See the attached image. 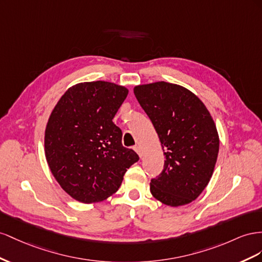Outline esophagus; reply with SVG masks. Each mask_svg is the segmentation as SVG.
<instances>
[{"mask_svg":"<svg viewBox=\"0 0 262 262\" xmlns=\"http://www.w3.org/2000/svg\"><path fill=\"white\" fill-rule=\"evenodd\" d=\"M134 149H135V151L139 155V157H141V156H143V151H141V148L140 147H138V146H136L135 148H134Z\"/></svg>","mask_w":262,"mask_h":262,"instance_id":"esophagus-1","label":"esophagus"}]
</instances>
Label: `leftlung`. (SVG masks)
<instances>
[{
	"mask_svg": "<svg viewBox=\"0 0 262 262\" xmlns=\"http://www.w3.org/2000/svg\"><path fill=\"white\" fill-rule=\"evenodd\" d=\"M140 106L158 134L164 168L150 182L152 196L177 207L199 198L210 182L220 137L210 112L184 86L158 81L134 88Z\"/></svg>",
	"mask_w": 262,
	"mask_h": 262,
	"instance_id": "1",
	"label": "left lung"
}]
</instances>
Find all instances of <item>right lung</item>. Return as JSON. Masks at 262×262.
Segmentation results:
<instances>
[{"mask_svg": "<svg viewBox=\"0 0 262 262\" xmlns=\"http://www.w3.org/2000/svg\"><path fill=\"white\" fill-rule=\"evenodd\" d=\"M128 89L113 82H81L69 88L52 110L45 129V156L56 181L84 204L106 200L138 161L122 145L113 118Z\"/></svg>", "mask_w": 262, "mask_h": 262, "instance_id": "right-lung-1", "label": "right lung"}]
</instances>
